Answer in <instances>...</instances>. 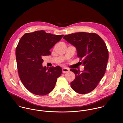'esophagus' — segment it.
Segmentation results:
<instances>
[{
	"instance_id": "esophagus-1",
	"label": "esophagus",
	"mask_w": 123,
	"mask_h": 123,
	"mask_svg": "<svg viewBox=\"0 0 123 123\" xmlns=\"http://www.w3.org/2000/svg\"><path fill=\"white\" fill-rule=\"evenodd\" d=\"M69 71V69L67 68H62V73L63 74H65Z\"/></svg>"
}]
</instances>
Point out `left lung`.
Returning <instances> with one entry per match:
<instances>
[{"instance_id": "1", "label": "left lung", "mask_w": 123, "mask_h": 123, "mask_svg": "<svg viewBox=\"0 0 123 123\" xmlns=\"http://www.w3.org/2000/svg\"><path fill=\"white\" fill-rule=\"evenodd\" d=\"M68 42L76 48L77 56L84 66L83 71L71 69L75 74L71 83L72 89L79 94L93 91L104 76L109 59V52L103 40L95 33L76 32L65 36Z\"/></svg>"}]
</instances>
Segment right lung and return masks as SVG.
<instances>
[{
    "label": "right lung",
    "instance_id": "1",
    "mask_svg": "<svg viewBox=\"0 0 123 123\" xmlns=\"http://www.w3.org/2000/svg\"><path fill=\"white\" fill-rule=\"evenodd\" d=\"M64 36L42 30L26 33L20 39L15 50L18 74L23 85L33 94L45 95L54 89L62 68L43 67V58L50 55L49 50Z\"/></svg>",
    "mask_w": 123,
    "mask_h": 123
}]
</instances>
